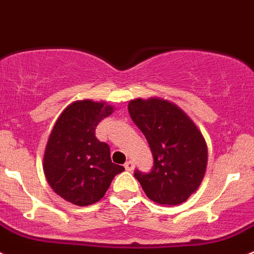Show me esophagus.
Instances as JSON below:
<instances>
[{"mask_svg": "<svg viewBox=\"0 0 254 254\" xmlns=\"http://www.w3.org/2000/svg\"><path fill=\"white\" fill-rule=\"evenodd\" d=\"M124 167H125V170H127V171H132V168H134V162L130 161V159H129V161L125 162Z\"/></svg>", "mask_w": 254, "mask_h": 254, "instance_id": "esophagus-1", "label": "esophagus"}]
</instances>
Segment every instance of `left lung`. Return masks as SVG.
<instances>
[{
    "instance_id": "1",
    "label": "left lung",
    "mask_w": 254,
    "mask_h": 254,
    "mask_svg": "<svg viewBox=\"0 0 254 254\" xmlns=\"http://www.w3.org/2000/svg\"><path fill=\"white\" fill-rule=\"evenodd\" d=\"M127 109L154 159L149 173L136 170L134 177L157 204H182L205 176L207 147L204 136L180 107L167 100H131Z\"/></svg>"
}]
</instances>
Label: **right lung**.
Instances as JSON below:
<instances>
[{
    "instance_id": "right-lung-1",
    "label": "right lung",
    "mask_w": 254,
    "mask_h": 254,
    "mask_svg": "<svg viewBox=\"0 0 254 254\" xmlns=\"http://www.w3.org/2000/svg\"><path fill=\"white\" fill-rule=\"evenodd\" d=\"M114 107L82 100L61 114L44 153L45 177L54 192L77 206L101 200L124 167L111 162L110 147L96 138L95 130Z\"/></svg>"
}]
</instances>
